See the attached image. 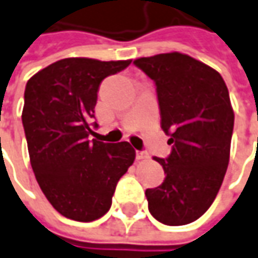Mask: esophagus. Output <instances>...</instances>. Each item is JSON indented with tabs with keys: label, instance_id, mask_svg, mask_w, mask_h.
I'll return each mask as SVG.
<instances>
[{
	"label": "esophagus",
	"instance_id": "obj_1",
	"mask_svg": "<svg viewBox=\"0 0 258 258\" xmlns=\"http://www.w3.org/2000/svg\"><path fill=\"white\" fill-rule=\"evenodd\" d=\"M148 158V154L144 151H137V159H147Z\"/></svg>",
	"mask_w": 258,
	"mask_h": 258
}]
</instances>
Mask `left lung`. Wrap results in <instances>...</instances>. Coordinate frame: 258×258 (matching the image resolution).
I'll list each match as a JSON object with an SVG mask.
<instances>
[{
    "label": "left lung",
    "mask_w": 258,
    "mask_h": 258,
    "mask_svg": "<svg viewBox=\"0 0 258 258\" xmlns=\"http://www.w3.org/2000/svg\"><path fill=\"white\" fill-rule=\"evenodd\" d=\"M157 86L161 128L172 151L159 162L165 179L147 189L148 209L158 222H195L213 203L226 175L234 113L220 73L179 52L134 60Z\"/></svg>",
    "instance_id": "left-lung-1"
}]
</instances>
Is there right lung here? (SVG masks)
Listing matches in <instances>:
<instances>
[{
  "instance_id": "1",
  "label": "right lung",
  "mask_w": 258,
  "mask_h": 258,
  "mask_svg": "<svg viewBox=\"0 0 258 258\" xmlns=\"http://www.w3.org/2000/svg\"><path fill=\"white\" fill-rule=\"evenodd\" d=\"M130 63L68 57L26 83L22 124L31 165L43 195L68 219L93 222L106 215L117 182L136 159L127 141H89L100 83Z\"/></svg>"
}]
</instances>
